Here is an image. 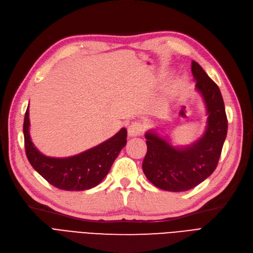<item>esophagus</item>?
Wrapping results in <instances>:
<instances>
[{
	"label": "esophagus",
	"instance_id": "esophagus-1",
	"mask_svg": "<svg viewBox=\"0 0 253 253\" xmlns=\"http://www.w3.org/2000/svg\"><path fill=\"white\" fill-rule=\"evenodd\" d=\"M142 131H144V127H142L141 123L133 122L131 123L128 127V135L131 137L139 136L142 134Z\"/></svg>",
	"mask_w": 253,
	"mask_h": 253
}]
</instances>
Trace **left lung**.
Here are the masks:
<instances>
[{
    "mask_svg": "<svg viewBox=\"0 0 253 253\" xmlns=\"http://www.w3.org/2000/svg\"><path fill=\"white\" fill-rule=\"evenodd\" d=\"M191 71L207 105L208 126L205 134L188 148L174 149L154 132H147L148 151L142 162L148 180L156 187L187 191L201 184L217 168L227 133V118L218 85L200 64L192 61Z\"/></svg>",
    "mask_w": 253,
    "mask_h": 253,
    "instance_id": "1",
    "label": "left lung"
}]
</instances>
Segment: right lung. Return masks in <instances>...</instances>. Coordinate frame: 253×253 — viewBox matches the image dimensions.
<instances>
[{
	"label": "right lung",
	"mask_w": 253,
	"mask_h": 253,
	"mask_svg": "<svg viewBox=\"0 0 253 253\" xmlns=\"http://www.w3.org/2000/svg\"><path fill=\"white\" fill-rule=\"evenodd\" d=\"M29 106L24 121L26 155L40 175L54 187L67 191L91 189L99 184L111 169L120 151L127 142V130L121 129L112 138L76 156L46 157L34 147L29 133Z\"/></svg>",
	"instance_id": "right-lung-1"
}]
</instances>
